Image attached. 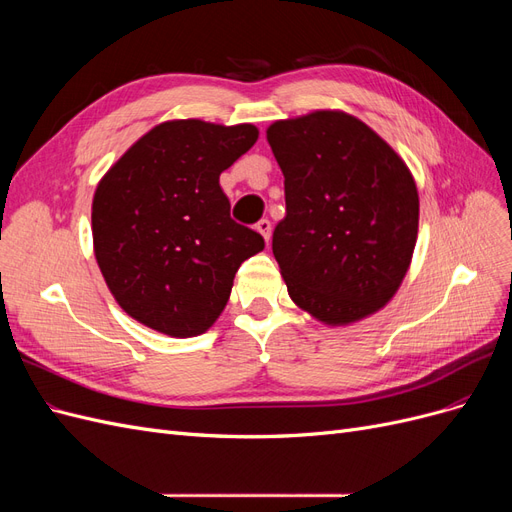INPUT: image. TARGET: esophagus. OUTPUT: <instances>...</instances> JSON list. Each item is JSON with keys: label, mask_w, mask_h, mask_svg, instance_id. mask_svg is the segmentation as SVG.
I'll use <instances>...</instances> for the list:
<instances>
[{"label": "esophagus", "mask_w": 512, "mask_h": 512, "mask_svg": "<svg viewBox=\"0 0 512 512\" xmlns=\"http://www.w3.org/2000/svg\"><path fill=\"white\" fill-rule=\"evenodd\" d=\"M256 230L260 232L262 239H265V241L269 243V239H271V222H269V220H260V222L256 224Z\"/></svg>", "instance_id": "obj_1"}]
</instances>
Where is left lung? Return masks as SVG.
I'll list each match as a JSON object with an SVG mask.
<instances>
[{
	"label": "left lung",
	"mask_w": 512,
	"mask_h": 512,
	"mask_svg": "<svg viewBox=\"0 0 512 512\" xmlns=\"http://www.w3.org/2000/svg\"><path fill=\"white\" fill-rule=\"evenodd\" d=\"M267 141L284 173L273 256L290 299L329 327L376 314L404 282L416 245L408 164L359 117L331 108L273 121Z\"/></svg>",
	"instance_id": "1"
}]
</instances>
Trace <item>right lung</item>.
Instances as JSON below:
<instances>
[{
    "label": "right lung",
    "mask_w": 512,
    "mask_h": 512,
    "mask_svg": "<svg viewBox=\"0 0 512 512\" xmlns=\"http://www.w3.org/2000/svg\"><path fill=\"white\" fill-rule=\"evenodd\" d=\"M258 138L252 123L170 119L106 170L91 203L94 254L119 307L168 337L213 327L241 262L265 239L230 220L220 175Z\"/></svg>",
    "instance_id": "obj_1"
}]
</instances>
